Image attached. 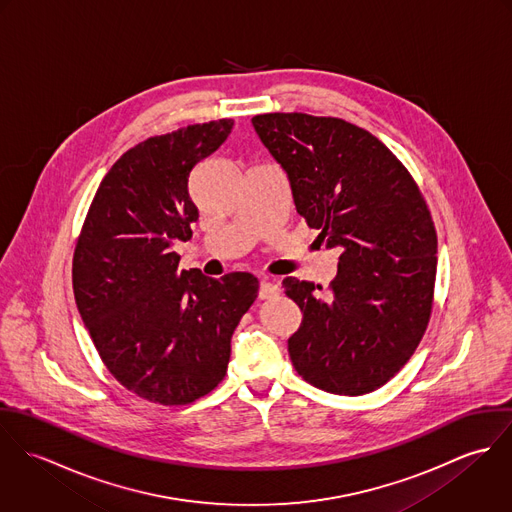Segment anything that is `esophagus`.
I'll use <instances>...</instances> for the list:
<instances>
[{
    "label": "esophagus",
    "mask_w": 512,
    "mask_h": 512,
    "mask_svg": "<svg viewBox=\"0 0 512 512\" xmlns=\"http://www.w3.org/2000/svg\"><path fill=\"white\" fill-rule=\"evenodd\" d=\"M280 293V288L276 286V284H272V282H262L260 284V290H258V297L260 299H272V297H276Z\"/></svg>",
    "instance_id": "34e87169"
}]
</instances>
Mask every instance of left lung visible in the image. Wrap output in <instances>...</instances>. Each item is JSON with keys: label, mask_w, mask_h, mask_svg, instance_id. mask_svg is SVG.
I'll return each mask as SVG.
<instances>
[{"label": "left lung", "mask_w": 512, "mask_h": 512, "mask_svg": "<svg viewBox=\"0 0 512 512\" xmlns=\"http://www.w3.org/2000/svg\"><path fill=\"white\" fill-rule=\"evenodd\" d=\"M252 124L288 173L297 213L341 250L327 297L313 282L282 284L303 313L288 341L293 366L325 392H372L410 361L430 323L438 236L426 199L402 161L351 122L274 112Z\"/></svg>", "instance_id": "8db88e82"}]
</instances>
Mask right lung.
Returning <instances> with one entry per match:
<instances>
[{"label":"right lung","instance_id":"right-lung-1","mask_svg":"<svg viewBox=\"0 0 512 512\" xmlns=\"http://www.w3.org/2000/svg\"><path fill=\"white\" fill-rule=\"evenodd\" d=\"M232 126L193 124L128 149L104 175L74 246V299L90 339L110 374L153 404L185 406L219 386L230 337L258 297L252 274L179 270L171 250L199 219L191 173Z\"/></svg>","mask_w":512,"mask_h":512}]
</instances>
